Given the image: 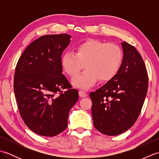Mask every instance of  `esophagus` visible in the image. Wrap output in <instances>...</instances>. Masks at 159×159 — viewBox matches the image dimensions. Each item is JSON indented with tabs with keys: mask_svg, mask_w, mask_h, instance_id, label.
<instances>
[{
	"mask_svg": "<svg viewBox=\"0 0 159 159\" xmlns=\"http://www.w3.org/2000/svg\"><path fill=\"white\" fill-rule=\"evenodd\" d=\"M79 96L81 97V98H84V97H86L87 96V94L85 92H84V91H82V90H80L79 92Z\"/></svg>",
	"mask_w": 159,
	"mask_h": 159,
	"instance_id": "1",
	"label": "esophagus"
}]
</instances>
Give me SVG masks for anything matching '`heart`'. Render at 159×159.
I'll list each match as a JSON object with an SVG mask.
<instances>
[{
  "mask_svg": "<svg viewBox=\"0 0 159 159\" xmlns=\"http://www.w3.org/2000/svg\"><path fill=\"white\" fill-rule=\"evenodd\" d=\"M76 53L66 52L61 57V66L70 76H74L84 67L86 70L72 79L74 86L87 89L98 80L108 81L120 71L123 52L116 43L90 39L76 46Z\"/></svg>",
  "mask_w": 159,
  "mask_h": 159,
  "instance_id": "b5f03b06",
  "label": "heart"
}]
</instances>
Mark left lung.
<instances>
[{
    "instance_id": "obj_1",
    "label": "left lung",
    "mask_w": 159,
    "mask_h": 159,
    "mask_svg": "<svg viewBox=\"0 0 159 159\" xmlns=\"http://www.w3.org/2000/svg\"><path fill=\"white\" fill-rule=\"evenodd\" d=\"M121 46L124 56L119 72L89 93L94 126L109 136L123 133L133 126L142 109L148 87L146 67L141 55L126 42Z\"/></svg>"
}]
</instances>
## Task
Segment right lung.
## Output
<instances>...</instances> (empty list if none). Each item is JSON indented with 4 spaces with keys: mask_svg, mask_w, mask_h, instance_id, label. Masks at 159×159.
Segmentation results:
<instances>
[{
    "mask_svg": "<svg viewBox=\"0 0 159 159\" xmlns=\"http://www.w3.org/2000/svg\"><path fill=\"white\" fill-rule=\"evenodd\" d=\"M70 38L67 34L40 37L26 47L16 67L13 89L20 116L41 136L65 130L79 100L78 91L62 74L61 55Z\"/></svg>",
    "mask_w": 159,
    "mask_h": 159,
    "instance_id": "right-lung-1",
    "label": "right lung"
}]
</instances>
